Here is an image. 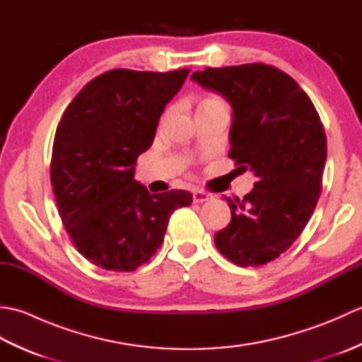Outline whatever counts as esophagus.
I'll return each mask as SVG.
<instances>
[{
	"label": "esophagus",
	"mask_w": 362,
	"mask_h": 362,
	"mask_svg": "<svg viewBox=\"0 0 362 362\" xmlns=\"http://www.w3.org/2000/svg\"><path fill=\"white\" fill-rule=\"evenodd\" d=\"M210 199H211V194L205 193V191H202V189H196L194 193H193V201H194L196 204L206 202V201H210Z\"/></svg>",
	"instance_id": "esophagus-1"
}]
</instances>
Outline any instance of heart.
Listing matches in <instances>:
<instances>
[{
    "mask_svg": "<svg viewBox=\"0 0 362 362\" xmlns=\"http://www.w3.org/2000/svg\"><path fill=\"white\" fill-rule=\"evenodd\" d=\"M214 104H224V103H222L219 98L210 96V98H205V99H204L202 104H201V107H209V105H214ZM201 107H199V109H201Z\"/></svg>",
    "mask_w": 362,
    "mask_h": 362,
    "instance_id": "heart-1",
    "label": "heart"
}]
</instances>
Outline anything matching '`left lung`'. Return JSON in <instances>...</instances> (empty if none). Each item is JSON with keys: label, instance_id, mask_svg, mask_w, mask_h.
Here are the masks:
<instances>
[{"label": "left lung", "instance_id": "obj_1", "mask_svg": "<svg viewBox=\"0 0 362 362\" xmlns=\"http://www.w3.org/2000/svg\"><path fill=\"white\" fill-rule=\"evenodd\" d=\"M191 81L232 105L228 157L257 177L244 199L227 197L232 221L214 244L238 266H263L291 247L316 209L327 161L320 117L289 74L266 64L205 68Z\"/></svg>", "mask_w": 362, "mask_h": 362}]
</instances>
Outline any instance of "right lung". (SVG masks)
I'll list each match as a JSON object with an SVG mask.
<instances>
[{
	"label": "right lung",
	"instance_id": "obj_1",
	"mask_svg": "<svg viewBox=\"0 0 362 362\" xmlns=\"http://www.w3.org/2000/svg\"><path fill=\"white\" fill-rule=\"evenodd\" d=\"M118 68L98 76L66 107L56 130L51 185L57 210L81 255L105 271L132 272L163 243L185 189L151 194L134 179L158 119L188 78Z\"/></svg>",
	"mask_w": 362,
	"mask_h": 362
}]
</instances>
